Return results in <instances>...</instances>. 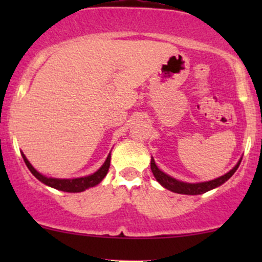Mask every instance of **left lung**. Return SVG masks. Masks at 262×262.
Listing matches in <instances>:
<instances>
[{
  "instance_id": "obj_1",
  "label": "left lung",
  "mask_w": 262,
  "mask_h": 262,
  "mask_svg": "<svg viewBox=\"0 0 262 262\" xmlns=\"http://www.w3.org/2000/svg\"><path fill=\"white\" fill-rule=\"evenodd\" d=\"M240 162H242V159H240L235 166H234L229 172L225 173V175L218 177V179L212 180V181L198 182V183L182 182V181H179V180L173 179V177L166 175V173L162 172V171L156 166L154 159L152 158H151V162H150V167H151V171L152 173H154L156 181L160 183L161 186H164L165 188L169 189V191L175 192V193H181V194H202L204 192L210 191V189L215 187H219V186L223 185L225 181H228V180L234 175V172L237 170Z\"/></svg>"
}]
</instances>
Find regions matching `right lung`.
I'll use <instances>...</instances> for the list:
<instances>
[{
    "instance_id": "1",
    "label": "right lung",
    "mask_w": 262,
    "mask_h": 262,
    "mask_svg": "<svg viewBox=\"0 0 262 262\" xmlns=\"http://www.w3.org/2000/svg\"><path fill=\"white\" fill-rule=\"evenodd\" d=\"M23 159H25V162L28 167L29 171L34 175L39 181H41L45 183L47 186H50V187L59 189V191H64V192H82L85 189L93 187V186L98 185L102 180L104 179V176L107 175L108 169H110V164H111V154L107 156L106 161L102 166L96 171L95 173L92 175L85 176V177H79V179H54V177H47L41 173H39L34 167L32 166V164L27 160V158L25 154L22 152Z\"/></svg>"
}]
</instances>
